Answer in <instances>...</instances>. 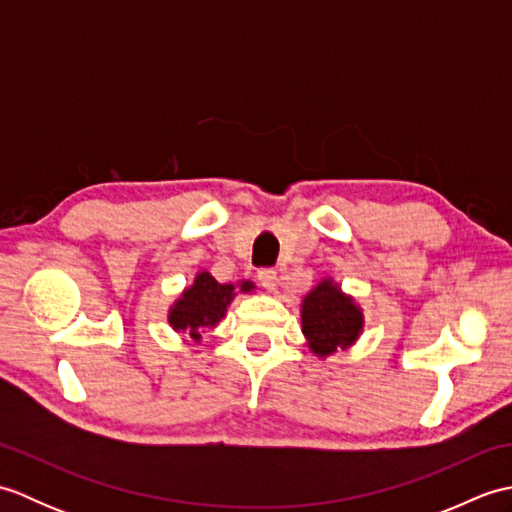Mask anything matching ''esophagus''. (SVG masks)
<instances>
[{
    "label": "esophagus",
    "mask_w": 512,
    "mask_h": 512,
    "mask_svg": "<svg viewBox=\"0 0 512 512\" xmlns=\"http://www.w3.org/2000/svg\"><path fill=\"white\" fill-rule=\"evenodd\" d=\"M259 284H262L266 290H277V270L273 268H262L257 273Z\"/></svg>",
    "instance_id": "obj_1"
}]
</instances>
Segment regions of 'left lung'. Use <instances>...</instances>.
Segmentation results:
<instances>
[{"label": "left lung", "instance_id": "1", "mask_svg": "<svg viewBox=\"0 0 512 512\" xmlns=\"http://www.w3.org/2000/svg\"><path fill=\"white\" fill-rule=\"evenodd\" d=\"M365 317L354 297L345 295L332 277H323L301 301V332L319 358L347 350L363 334Z\"/></svg>", "mask_w": 512, "mask_h": 512}]
</instances>
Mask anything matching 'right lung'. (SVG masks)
Returning a JSON list of instances; mask_svg holds the SVG:
<instances>
[{
  "instance_id": "add662e5",
  "label": "right lung",
  "mask_w": 512,
  "mask_h": 512,
  "mask_svg": "<svg viewBox=\"0 0 512 512\" xmlns=\"http://www.w3.org/2000/svg\"><path fill=\"white\" fill-rule=\"evenodd\" d=\"M255 284L248 279L237 284H220L206 270L195 275L193 284L182 290V295L173 301L167 321L173 330L184 336V341L200 343L206 328L220 323L226 317V308L231 306L237 292H253Z\"/></svg>"
}]
</instances>
